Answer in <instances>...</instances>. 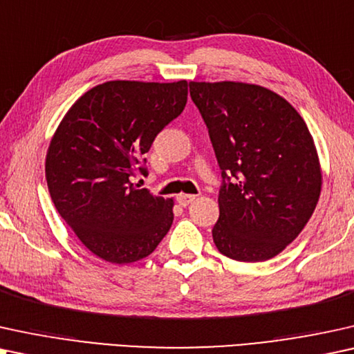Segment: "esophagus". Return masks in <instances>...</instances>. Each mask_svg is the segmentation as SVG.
Listing matches in <instances>:
<instances>
[{
  "mask_svg": "<svg viewBox=\"0 0 354 354\" xmlns=\"http://www.w3.org/2000/svg\"><path fill=\"white\" fill-rule=\"evenodd\" d=\"M196 199V196H192V194H180L176 197V201H178V204H180L181 207H186V205H189L192 201Z\"/></svg>",
  "mask_w": 354,
  "mask_h": 354,
  "instance_id": "1",
  "label": "esophagus"
}]
</instances>
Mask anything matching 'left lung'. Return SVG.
<instances>
[{
    "instance_id": "obj_1",
    "label": "left lung",
    "mask_w": 354,
    "mask_h": 354,
    "mask_svg": "<svg viewBox=\"0 0 354 354\" xmlns=\"http://www.w3.org/2000/svg\"><path fill=\"white\" fill-rule=\"evenodd\" d=\"M221 169L212 236L223 256L262 262L283 251L317 205L313 136L285 98L243 82H189Z\"/></svg>"
}]
</instances>
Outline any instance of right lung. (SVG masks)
<instances>
[{"label": "right lung", "instance_id": "1", "mask_svg": "<svg viewBox=\"0 0 354 354\" xmlns=\"http://www.w3.org/2000/svg\"><path fill=\"white\" fill-rule=\"evenodd\" d=\"M187 82L110 81L71 106L46 153L51 201L88 251L131 263L155 251L173 223V201L134 185L145 153L185 110Z\"/></svg>", "mask_w": 354, "mask_h": 354}]
</instances>
